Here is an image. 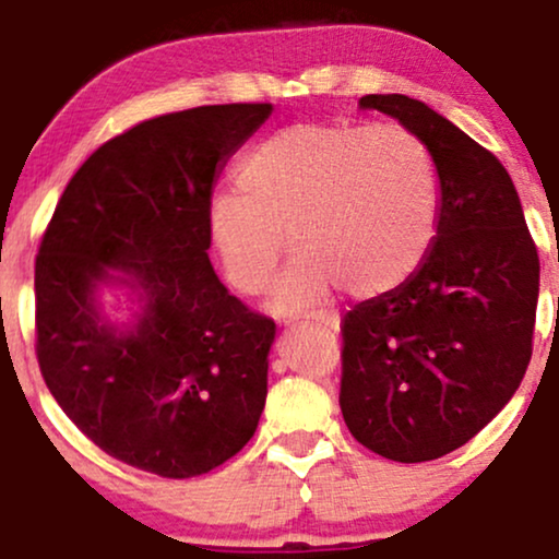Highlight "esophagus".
<instances>
[{
    "label": "esophagus",
    "mask_w": 559,
    "mask_h": 559,
    "mask_svg": "<svg viewBox=\"0 0 559 559\" xmlns=\"http://www.w3.org/2000/svg\"><path fill=\"white\" fill-rule=\"evenodd\" d=\"M307 320H312V323H318V325H325V329H331V331H338V316L333 310L310 312Z\"/></svg>",
    "instance_id": "34e87169"
}]
</instances>
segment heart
<instances>
[{
	"instance_id": "b5f03b06",
	"label": "heart",
	"mask_w": 559,
	"mask_h": 559,
	"mask_svg": "<svg viewBox=\"0 0 559 559\" xmlns=\"http://www.w3.org/2000/svg\"><path fill=\"white\" fill-rule=\"evenodd\" d=\"M239 189L215 191L204 230L243 294L271 286L288 241L297 254L273 288L275 312H301L342 284L381 297L413 278L439 226V173L402 126L297 123L241 157Z\"/></svg>"
}]
</instances>
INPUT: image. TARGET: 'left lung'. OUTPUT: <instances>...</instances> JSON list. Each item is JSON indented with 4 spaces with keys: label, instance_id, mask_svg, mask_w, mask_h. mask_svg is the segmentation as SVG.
<instances>
[{
    "label": "left lung",
    "instance_id": "1",
    "mask_svg": "<svg viewBox=\"0 0 559 559\" xmlns=\"http://www.w3.org/2000/svg\"><path fill=\"white\" fill-rule=\"evenodd\" d=\"M439 173V226L418 273L344 316L342 415L362 447L426 463L467 444L531 360L538 254L510 173L426 102L368 94Z\"/></svg>",
    "mask_w": 559,
    "mask_h": 559
}]
</instances>
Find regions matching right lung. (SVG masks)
<instances>
[{
    "mask_svg": "<svg viewBox=\"0 0 559 559\" xmlns=\"http://www.w3.org/2000/svg\"><path fill=\"white\" fill-rule=\"evenodd\" d=\"M271 112L210 105L133 126L70 178L41 239L44 381L96 447L139 471L202 476L258 431L275 323L217 281L204 207Z\"/></svg>",
    "mask_w": 559,
    "mask_h": 559,
    "instance_id": "right-lung-1",
    "label": "right lung"
}]
</instances>
